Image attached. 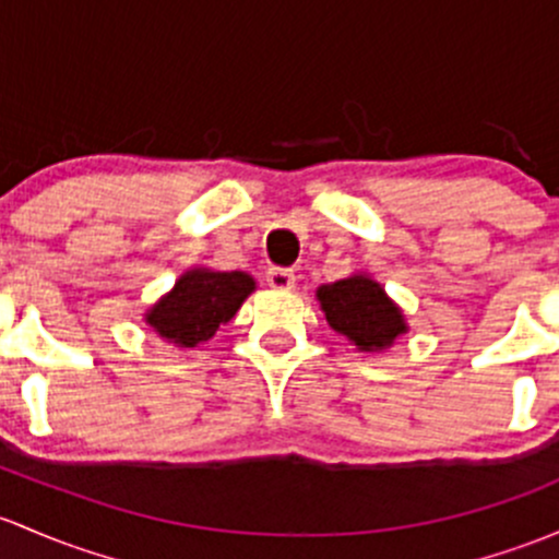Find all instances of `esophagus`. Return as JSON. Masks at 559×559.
I'll list each match as a JSON object with an SVG mask.
<instances>
[{"mask_svg": "<svg viewBox=\"0 0 559 559\" xmlns=\"http://www.w3.org/2000/svg\"><path fill=\"white\" fill-rule=\"evenodd\" d=\"M267 284L273 286V289H292L295 286V273H292L289 267H270L267 270Z\"/></svg>", "mask_w": 559, "mask_h": 559, "instance_id": "esophagus-1", "label": "esophagus"}]
</instances>
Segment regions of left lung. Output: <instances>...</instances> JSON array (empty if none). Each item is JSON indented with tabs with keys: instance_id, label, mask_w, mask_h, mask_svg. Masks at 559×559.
<instances>
[{
	"instance_id": "1",
	"label": "left lung",
	"mask_w": 559,
	"mask_h": 559,
	"mask_svg": "<svg viewBox=\"0 0 559 559\" xmlns=\"http://www.w3.org/2000/svg\"><path fill=\"white\" fill-rule=\"evenodd\" d=\"M319 299L329 326L345 334L361 350L385 348L407 329L396 305L385 297L383 286L364 275L321 286Z\"/></svg>"
}]
</instances>
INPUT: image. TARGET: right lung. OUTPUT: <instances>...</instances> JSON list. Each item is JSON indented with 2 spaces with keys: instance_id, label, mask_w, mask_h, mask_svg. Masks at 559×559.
<instances>
[{
  "instance_id": "add662e5",
  "label": "right lung",
  "mask_w": 559,
  "mask_h": 559,
  "mask_svg": "<svg viewBox=\"0 0 559 559\" xmlns=\"http://www.w3.org/2000/svg\"><path fill=\"white\" fill-rule=\"evenodd\" d=\"M254 289L246 273H211L192 270L176 281L174 292L163 297L146 316V324L168 343L195 348L214 337L219 324H227L238 313L240 302Z\"/></svg>"
}]
</instances>
